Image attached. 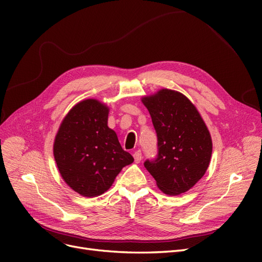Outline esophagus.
Here are the masks:
<instances>
[{
    "label": "esophagus",
    "mask_w": 262,
    "mask_h": 262,
    "mask_svg": "<svg viewBox=\"0 0 262 262\" xmlns=\"http://www.w3.org/2000/svg\"><path fill=\"white\" fill-rule=\"evenodd\" d=\"M133 157H134V161H136V163H140L141 160H142L141 150H137V152H134L133 153Z\"/></svg>",
    "instance_id": "34e87169"
}]
</instances>
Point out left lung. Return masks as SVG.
Wrapping results in <instances>:
<instances>
[{"label": "left lung", "instance_id": "left-lung-1", "mask_svg": "<svg viewBox=\"0 0 262 262\" xmlns=\"http://www.w3.org/2000/svg\"><path fill=\"white\" fill-rule=\"evenodd\" d=\"M157 136V156L144 167L162 191L178 195L192 188L207 171L212 140L199 112L185 95L161 90L142 98Z\"/></svg>", "mask_w": 262, "mask_h": 262}]
</instances>
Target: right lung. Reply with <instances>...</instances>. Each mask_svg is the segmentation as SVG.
Here are the masks:
<instances>
[{"mask_svg": "<svg viewBox=\"0 0 262 262\" xmlns=\"http://www.w3.org/2000/svg\"><path fill=\"white\" fill-rule=\"evenodd\" d=\"M109 108L96 99L78 102L63 119L53 144L62 178L84 196H97L112 187L124 166L133 163L114 130Z\"/></svg>", "mask_w": 262, "mask_h": 262, "instance_id": "1", "label": "right lung"}]
</instances>
